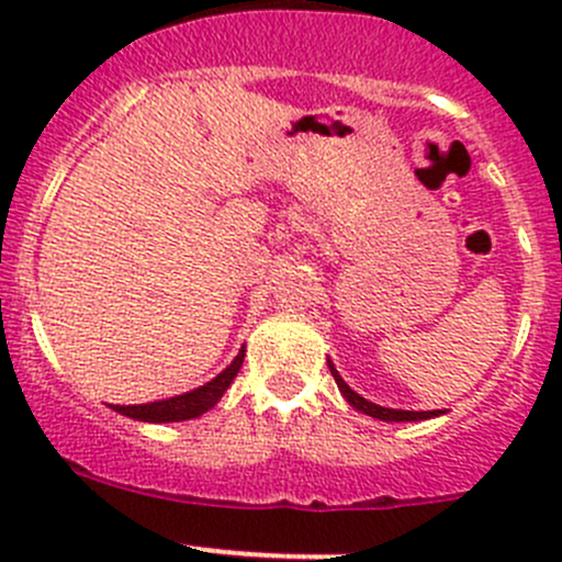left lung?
I'll list each match as a JSON object with an SVG mask.
<instances>
[{
  "instance_id": "8db88e82",
  "label": "left lung",
  "mask_w": 562,
  "mask_h": 562,
  "mask_svg": "<svg viewBox=\"0 0 562 562\" xmlns=\"http://www.w3.org/2000/svg\"><path fill=\"white\" fill-rule=\"evenodd\" d=\"M328 370H331L334 381H337V386H339V391H342L345 400H348L356 411L367 413V416H372V418H381V422H424V418H435L443 413V411H394V407H381V405H375V402L364 400L361 394H356V391L350 389L342 378H339V372L334 370L331 361H328Z\"/></svg>"
}]
</instances>
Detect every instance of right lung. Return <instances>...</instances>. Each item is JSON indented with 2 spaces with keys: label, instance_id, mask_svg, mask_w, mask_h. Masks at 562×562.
Listing matches in <instances>:
<instances>
[{
  "label": "right lung",
  "instance_id": "add662e5",
  "mask_svg": "<svg viewBox=\"0 0 562 562\" xmlns=\"http://www.w3.org/2000/svg\"><path fill=\"white\" fill-rule=\"evenodd\" d=\"M241 361H245V348L239 350L234 361L220 372L214 381H209L206 386L187 391V394L171 396V400L149 402V405H113V411H119L122 416L135 418V422H151V424H166V422H187V418H198L201 413L212 411L220 402V396L228 391L234 383L236 372L241 370Z\"/></svg>",
  "mask_w": 562,
  "mask_h": 562
}]
</instances>
